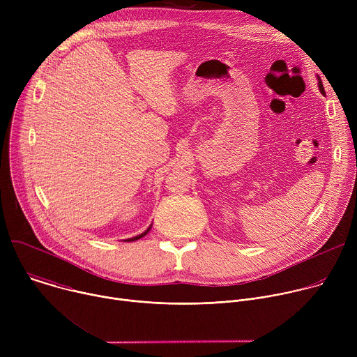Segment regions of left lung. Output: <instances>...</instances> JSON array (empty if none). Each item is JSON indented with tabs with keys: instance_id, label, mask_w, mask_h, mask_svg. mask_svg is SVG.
<instances>
[{
	"instance_id": "1",
	"label": "left lung",
	"mask_w": 357,
	"mask_h": 357,
	"mask_svg": "<svg viewBox=\"0 0 357 357\" xmlns=\"http://www.w3.org/2000/svg\"><path fill=\"white\" fill-rule=\"evenodd\" d=\"M318 84H319V90H321V93L324 94V93H325V90H324V86H322V82H321V79H319V83H318Z\"/></svg>"
}]
</instances>
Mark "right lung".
Returning a JSON list of instances; mask_svg holds the SVG:
<instances>
[{"instance_id": "1", "label": "right lung", "mask_w": 357, "mask_h": 357, "mask_svg": "<svg viewBox=\"0 0 357 357\" xmlns=\"http://www.w3.org/2000/svg\"><path fill=\"white\" fill-rule=\"evenodd\" d=\"M152 226V225H151ZM151 226L144 231V233H141V234H138V236H135V237H131V238H127V240H124V241H134V240H138V238H141V237H144L149 230H151Z\"/></svg>"}]
</instances>
